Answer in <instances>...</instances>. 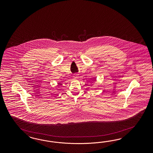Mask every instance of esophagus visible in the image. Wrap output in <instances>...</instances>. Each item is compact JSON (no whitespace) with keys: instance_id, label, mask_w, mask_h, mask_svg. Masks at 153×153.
<instances>
[{"instance_id":"1","label":"esophagus","mask_w":153,"mask_h":153,"mask_svg":"<svg viewBox=\"0 0 153 153\" xmlns=\"http://www.w3.org/2000/svg\"><path fill=\"white\" fill-rule=\"evenodd\" d=\"M74 78H76V79H77L78 77H79V75H78V74H75L74 75Z\"/></svg>"}]
</instances>
